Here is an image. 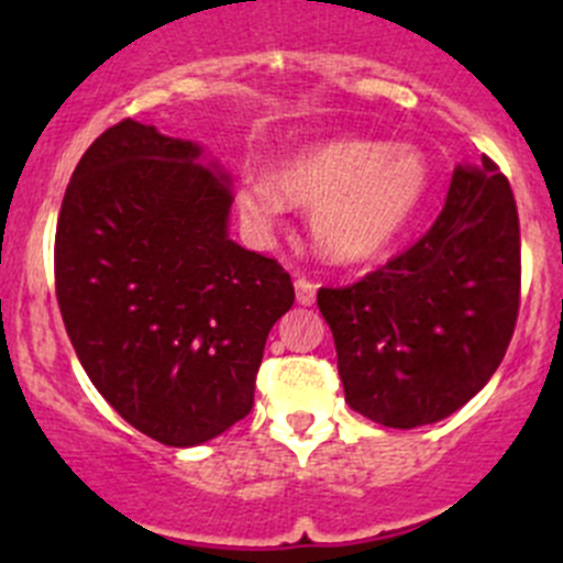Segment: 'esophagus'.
Listing matches in <instances>:
<instances>
[{
    "mask_svg": "<svg viewBox=\"0 0 563 563\" xmlns=\"http://www.w3.org/2000/svg\"><path fill=\"white\" fill-rule=\"evenodd\" d=\"M294 288H297L299 305H305V308H308V305L316 302V283L313 280H308V277H297V280H294Z\"/></svg>",
    "mask_w": 563,
    "mask_h": 563,
    "instance_id": "obj_1",
    "label": "esophagus"
}]
</instances>
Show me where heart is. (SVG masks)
Wrapping results in <instances>:
<instances>
[{"label":"heart","instance_id":"obj_1","mask_svg":"<svg viewBox=\"0 0 563 563\" xmlns=\"http://www.w3.org/2000/svg\"><path fill=\"white\" fill-rule=\"evenodd\" d=\"M275 179L247 174L236 190L242 223L255 236L280 229L291 201L313 209L310 229L327 258L362 264L402 234L422 201L428 174L406 146L345 139L288 157Z\"/></svg>","mask_w":563,"mask_h":563}]
</instances>
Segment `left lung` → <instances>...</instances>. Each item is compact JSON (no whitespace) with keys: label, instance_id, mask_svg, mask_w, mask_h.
<instances>
[{"label":"left lung","instance_id":"8db88e82","mask_svg":"<svg viewBox=\"0 0 563 563\" xmlns=\"http://www.w3.org/2000/svg\"><path fill=\"white\" fill-rule=\"evenodd\" d=\"M345 400L387 428L439 422L501 365L520 310V220L490 157L457 166L435 223L382 269L318 288Z\"/></svg>","mask_w":563,"mask_h":563}]
</instances>
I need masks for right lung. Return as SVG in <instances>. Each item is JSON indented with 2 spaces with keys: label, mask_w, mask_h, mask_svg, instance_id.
I'll return each mask as SVG.
<instances>
[{
  "label": "right lung",
  "mask_w": 563,
  "mask_h": 563,
  "mask_svg": "<svg viewBox=\"0 0 563 563\" xmlns=\"http://www.w3.org/2000/svg\"><path fill=\"white\" fill-rule=\"evenodd\" d=\"M201 146L122 119L78 161L54 240L67 338L113 411L196 446L253 408L275 321L294 305L275 258L229 240V176Z\"/></svg>",
  "instance_id": "1"
}]
</instances>
